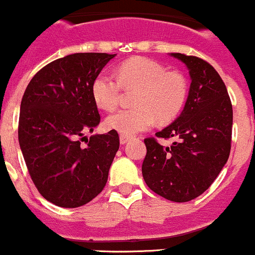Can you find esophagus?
<instances>
[{"instance_id":"obj_1","label":"esophagus","mask_w":255,"mask_h":255,"mask_svg":"<svg viewBox=\"0 0 255 255\" xmlns=\"http://www.w3.org/2000/svg\"><path fill=\"white\" fill-rule=\"evenodd\" d=\"M128 140H130V137H128V136L120 135V143H122V145H124V143H127Z\"/></svg>"}]
</instances>
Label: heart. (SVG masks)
Wrapping results in <instances>:
<instances>
[{
	"label": "heart",
	"instance_id": "obj_1",
	"mask_svg": "<svg viewBox=\"0 0 255 255\" xmlns=\"http://www.w3.org/2000/svg\"><path fill=\"white\" fill-rule=\"evenodd\" d=\"M124 90H135L133 109L119 110L107 118V127L125 136L150 128L157 119L168 123L175 119L186 104L188 80L177 70H167L156 60L135 57L123 62L115 77L108 73L97 75L92 97L98 108L112 112L118 107Z\"/></svg>",
	"mask_w": 255,
	"mask_h": 255
}]
</instances>
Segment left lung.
I'll list each match as a JSON object with an SVG mask.
<instances>
[{"label":"left lung","instance_id":"8db88e82","mask_svg":"<svg viewBox=\"0 0 255 255\" xmlns=\"http://www.w3.org/2000/svg\"><path fill=\"white\" fill-rule=\"evenodd\" d=\"M187 65L191 87L183 112L171 125L146 137L142 177L151 191L173 202L202 195L231 152L233 108L224 82L212 65L195 55L172 53ZM175 138L162 146L157 137Z\"/></svg>","mask_w":255,"mask_h":255}]
</instances>
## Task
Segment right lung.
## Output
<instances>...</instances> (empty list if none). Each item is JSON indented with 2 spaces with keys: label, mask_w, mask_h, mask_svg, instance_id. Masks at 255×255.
<instances>
[{
  "label": "right lung",
  "mask_w": 255,
  "mask_h": 255,
  "mask_svg": "<svg viewBox=\"0 0 255 255\" xmlns=\"http://www.w3.org/2000/svg\"><path fill=\"white\" fill-rule=\"evenodd\" d=\"M115 54L75 53L36 73L24 90L18 141L29 176L53 205H87L105 187L119 135L84 136L100 123L92 85ZM86 138V143L82 144Z\"/></svg>",
  "instance_id": "right-lung-1"
}]
</instances>
